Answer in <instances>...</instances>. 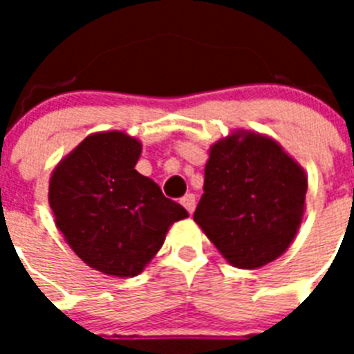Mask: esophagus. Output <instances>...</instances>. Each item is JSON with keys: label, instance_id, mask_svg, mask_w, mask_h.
Masks as SVG:
<instances>
[{"label": "esophagus", "instance_id": "1", "mask_svg": "<svg viewBox=\"0 0 354 354\" xmlns=\"http://www.w3.org/2000/svg\"><path fill=\"white\" fill-rule=\"evenodd\" d=\"M180 202H182L183 207L187 209L189 215H191V213H193V211H194V207H196V198H194V194H193V193L185 194V196H183V198L180 200Z\"/></svg>", "mask_w": 354, "mask_h": 354}]
</instances>
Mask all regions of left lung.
<instances>
[{
	"instance_id": "left-lung-1",
	"label": "left lung",
	"mask_w": 354,
	"mask_h": 354,
	"mask_svg": "<svg viewBox=\"0 0 354 354\" xmlns=\"http://www.w3.org/2000/svg\"><path fill=\"white\" fill-rule=\"evenodd\" d=\"M211 147L194 222L236 268H259L290 246L307 176L279 145L242 133Z\"/></svg>"
}]
</instances>
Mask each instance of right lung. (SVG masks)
Returning a JSON list of instances; mask_svg holds the SVG:
<instances>
[{"instance_id":"1","label":"right lung","mask_w":354,"mask_h":354,"mask_svg":"<svg viewBox=\"0 0 354 354\" xmlns=\"http://www.w3.org/2000/svg\"><path fill=\"white\" fill-rule=\"evenodd\" d=\"M139 154L141 145L127 133H93L58 163L49 182L58 230L102 274L133 277L143 272L172 222L187 216L158 183L133 169Z\"/></svg>"}]
</instances>
